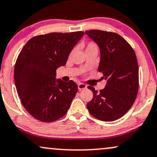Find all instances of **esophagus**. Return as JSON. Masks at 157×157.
<instances>
[{
	"instance_id": "34e87169",
	"label": "esophagus",
	"mask_w": 157,
	"mask_h": 157,
	"mask_svg": "<svg viewBox=\"0 0 157 157\" xmlns=\"http://www.w3.org/2000/svg\"><path fill=\"white\" fill-rule=\"evenodd\" d=\"M87 87V86L85 84H83V83H78V89L79 90H84Z\"/></svg>"
}]
</instances>
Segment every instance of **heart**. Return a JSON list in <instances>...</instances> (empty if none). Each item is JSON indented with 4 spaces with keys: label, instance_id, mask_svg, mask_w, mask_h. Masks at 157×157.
Returning a JSON list of instances; mask_svg holds the SVG:
<instances>
[{
    "label": "heart",
    "instance_id": "1",
    "mask_svg": "<svg viewBox=\"0 0 157 157\" xmlns=\"http://www.w3.org/2000/svg\"><path fill=\"white\" fill-rule=\"evenodd\" d=\"M86 50H98V46L94 42H90L86 45Z\"/></svg>",
    "mask_w": 157,
    "mask_h": 157
}]
</instances>
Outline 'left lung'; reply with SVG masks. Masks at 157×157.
Wrapping results in <instances>:
<instances>
[{
  "label": "left lung",
  "instance_id": "8db88e82",
  "mask_svg": "<svg viewBox=\"0 0 157 157\" xmlns=\"http://www.w3.org/2000/svg\"><path fill=\"white\" fill-rule=\"evenodd\" d=\"M85 34L99 46L101 59L98 71L106 81L104 89L98 92L89 86L93 98L86 104L95 118L110 122L121 118L133 105L139 89V67L135 52L119 34L101 30Z\"/></svg>",
  "mask_w": 157,
  "mask_h": 157
}]
</instances>
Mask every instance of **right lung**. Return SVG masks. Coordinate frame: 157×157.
I'll return each mask as SVG.
<instances>
[{
	"label": "right lung",
	"instance_id": "add662e5",
	"mask_svg": "<svg viewBox=\"0 0 157 157\" xmlns=\"http://www.w3.org/2000/svg\"><path fill=\"white\" fill-rule=\"evenodd\" d=\"M83 31L38 35L26 42L14 66V78L21 103L35 119L51 123L67 112L78 92L73 81L56 78Z\"/></svg>",
	"mask_w": 157,
	"mask_h": 157
}]
</instances>
